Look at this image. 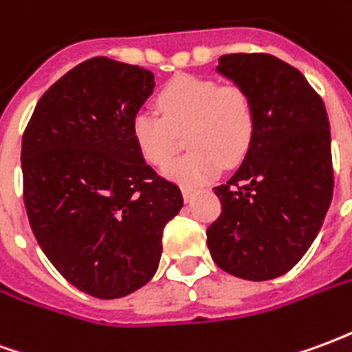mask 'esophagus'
Wrapping results in <instances>:
<instances>
[{
  "label": "esophagus",
  "instance_id": "obj_1",
  "mask_svg": "<svg viewBox=\"0 0 352 352\" xmlns=\"http://www.w3.org/2000/svg\"><path fill=\"white\" fill-rule=\"evenodd\" d=\"M181 190H183V198H184V201H190V199L194 198V194H196V192H198V188H194V186H183V188H181Z\"/></svg>",
  "mask_w": 352,
  "mask_h": 352
}]
</instances>
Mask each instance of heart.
<instances>
[{"label": "heart", "instance_id": "b5f03b06", "mask_svg": "<svg viewBox=\"0 0 352 352\" xmlns=\"http://www.w3.org/2000/svg\"><path fill=\"white\" fill-rule=\"evenodd\" d=\"M160 116L138 113L131 135L148 164L164 168L179 151L181 138L190 153L164 169L169 179L196 184L249 154L256 133V105L241 85H221L211 77H177L156 98Z\"/></svg>", "mask_w": 352, "mask_h": 352}]
</instances>
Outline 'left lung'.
Segmentation results:
<instances>
[{"label":"left lung","instance_id":"8db88e82","mask_svg":"<svg viewBox=\"0 0 352 352\" xmlns=\"http://www.w3.org/2000/svg\"><path fill=\"white\" fill-rule=\"evenodd\" d=\"M217 72L249 90L256 133L232 179L213 188L222 211L207 247L230 275L275 279L302 260L332 201L328 115L302 73L272 54H226Z\"/></svg>","mask_w":352,"mask_h":352}]
</instances>
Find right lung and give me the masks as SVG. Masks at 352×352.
Returning <instances> with one entry per match:
<instances>
[{"label": "right lung", "mask_w": 352, "mask_h": 352, "mask_svg": "<svg viewBox=\"0 0 352 352\" xmlns=\"http://www.w3.org/2000/svg\"><path fill=\"white\" fill-rule=\"evenodd\" d=\"M145 67L98 56L43 94L22 135L24 206L50 264L82 292L113 300L151 280L179 186L139 153L131 122L153 94Z\"/></svg>", "instance_id": "right-lung-1"}]
</instances>
